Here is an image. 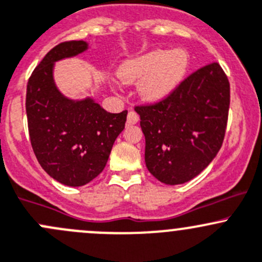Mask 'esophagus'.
<instances>
[{"mask_svg":"<svg viewBox=\"0 0 262 262\" xmlns=\"http://www.w3.org/2000/svg\"><path fill=\"white\" fill-rule=\"evenodd\" d=\"M139 120H140L139 115H137V113L135 112V111H130V112H128L127 122L130 123V125H135V123L139 122Z\"/></svg>","mask_w":262,"mask_h":262,"instance_id":"obj_1","label":"esophagus"}]
</instances>
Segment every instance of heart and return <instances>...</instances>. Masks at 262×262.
<instances>
[{"label": "heart", "mask_w": 262, "mask_h": 262, "mask_svg": "<svg viewBox=\"0 0 262 262\" xmlns=\"http://www.w3.org/2000/svg\"><path fill=\"white\" fill-rule=\"evenodd\" d=\"M187 64V54L181 49H157L123 62L118 69V77L127 84L140 81V97L146 102H159L180 84Z\"/></svg>", "instance_id": "1"}]
</instances>
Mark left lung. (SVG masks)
<instances>
[{
  "label": "left lung",
  "instance_id": "left-lung-1",
  "mask_svg": "<svg viewBox=\"0 0 262 262\" xmlns=\"http://www.w3.org/2000/svg\"><path fill=\"white\" fill-rule=\"evenodd\" d=\"M229 102L227 75L218 62H211L164 99L135 105L149 172L165 185H181L200 174L222 147Z\"/></svg>",
  "mask_w": 262,
  "mask_h": 262
}]
</instances>
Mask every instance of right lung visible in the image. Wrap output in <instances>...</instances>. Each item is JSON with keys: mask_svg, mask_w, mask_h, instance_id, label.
Here are the masks:
<instances>
[{"mask_svg": "<svg viewBox=\"0 0 262 262\" xmlns=\"http://www.w3.org/2000/svg\"><path fill=\"white\" fill-rule=\"evenodd\" d=\"M86 48L84 40L57 44L35 67L27 86L33 151L52 178L72 187L86 185L104 169L127 117V111L110 113L90 98L75 102L57 90L54 62Z\"/></svg>", "mask_w": 262, "mask_h": 262, "instance_id": "1", "label": "right lung"}]
</instances>
